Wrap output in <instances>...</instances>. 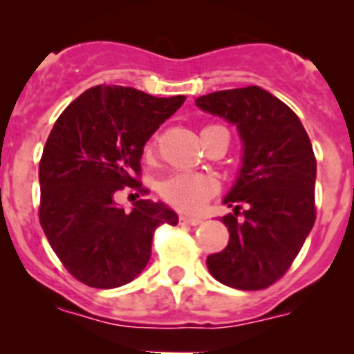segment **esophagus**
I'll return each instance as SVG.
<instances>
[{
    "mask_svg": "<svg viewBox=\"0 0 354 354\" xmlns=\"http://www.w3.org/2000/svg\"><path fill=\"white\" fill-rule=\"evenodd\" d=\"M180 224L181 226H198V224H202V219H198V217H188V216H180Z\"/></svg>",
    "mask_w": 354,
    "mask_h": 354,
    "instance_id": "esophagus-1",
    "label": "esophagus"
}]
</instances>
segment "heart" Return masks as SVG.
Wrapping results in <instances>:
<instances>
[{
	"label": "heart",
	"mask_w": 354,
	"mask_h": 354,
	"mask_svg": "<svg viewBox=\"0 0 354 354\" xmlns=\"http://www.w3.org/2000/svg\"><path fill=\"white\" fill-rule=\"evenodd\" d=\"M217 192H219V181L212 174L187 173V171L171 174L160 185V195L171 207L190 214L202 210Z\"/></svg>",
	"instance_id": "obj_1"
}]
</instances>
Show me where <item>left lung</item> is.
<instances>
[{"label":"left lung","mask_w":354,"mask_h":354,"mask_svg":"<svg viewBox=\"0 0 354 354\" xmlns=\"http://www.w3.org/2000/svg\"><path fill=\"white\" fill-rule=\"evenodd\" d=\"M195 104L236 124L243 142L240 176L224 198L234 207L223 217L230 241L207 257L209 272L234 289L269 288L315 223L317 160L308 135L295 111L257 85L212 92Z\"/></svg>","instance_id":"left-lung-1"}]
</instances>
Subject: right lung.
Instances as JSON below:
<instances>
[{"mask_svg": "<svg viewBox=\"0 0 354 354\" xmlns=\"http://www.w3.org/2000/svg\"><path fill=\"white\" fill-rule=\"evenodd\" d=\"M185 99L95 85L56 120L39 164V221L80 283L111 289L133 281L151 259L154 231L178 224L162 202L138 200L124 212L114 195L124 187L147 194L140 183L144 145Z\"/></svg>", "mask_w": 354, "mask_h": 354, "instance_id": "obj_1", "label": "right lung"}]
</instances>
